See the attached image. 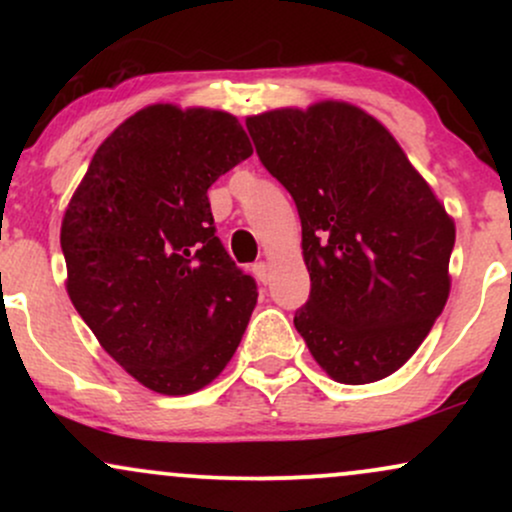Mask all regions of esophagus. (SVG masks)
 Returning <instances> with one entry per match:
<instances>
[{
  "label": "esophagus",
  "mask_w": 512,
  "mask_h": 512,
  "mask_svg": "<svg viewBox=\"0 0 512 512\" xmlns=\"http://www.w3.org/2000/svg\"><path fill=\"white\" fill-rule=\"evenodd\" d=\"M252 274H255V279L260 281V284H267V279H269V267H267V262L252 264Z\"/></svg>",
  "instance_id": "34e87169"
}]
</instances>
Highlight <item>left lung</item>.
Here are the masks:
<instances>
[{"instance_id":"1","label":"left lung","mask_w":512,"mask_h":512,"mask_svg":"<svg viewBox=\"0 0 512 512\" xmlns=\"http://www.w3.org/2000/svg\"><path fill=\"white\" fill-rule=\"evenodd\" d=\"M262 166L289 190L310 296L293 325L327 375L383 380L443 313L455 223L402 146L349 103L248 117Z\"/></svg>"}]
</instances>
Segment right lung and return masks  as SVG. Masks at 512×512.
<instances>
[{
	"label": "right lung",
	"instance_id": "add662e5",
	"mask_svg": "<svg viewBox=\"0 0 512 512\" xmlns=\"http://www.w3.org/2000/svg\"><path fill=\"white\" fill-rule=\"evenodd\" d=\"M252 154L221 110L149 105L98 146L64 211L76 313L161 395L202 390L236 354L257 284L216 236L207 190Z\"/></svg>",
	"mask_w": 512,
	"mask_h": 512
}]
</instances>
